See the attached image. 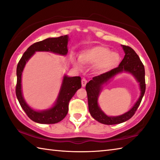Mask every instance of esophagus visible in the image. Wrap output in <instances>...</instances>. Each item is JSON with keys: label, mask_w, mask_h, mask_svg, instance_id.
Listing matches in <instances>:
<instances>
[{"label": "esophagus", "mask_w": 160, "mask_h": 160, "mask_svg": "<svg viewBox=\"0 0 160 160\" xmlns=\"http://www.w3.org/2000/svg\"><path fill=\"white\" fill-rule=\"evenodd\" d=\"M87 82H88V80H87L85 78H82V87H85Z\"/></svg>", "instance_id": "1"}]
</instances>
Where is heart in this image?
I'll use <instances>...</instances> for the list:
<instances>
[{"instance_id":"b5f03b06","label":"heart","mask_w":160,"mask_h":160,"mask_svg":"<svg viewBox=\"0 0 160 160\" xmlns=\"http://www.w3.org/2000/svg\"><path fill=\"white\" fill-rule=\"evenodd\" d=\"M120 60L119 54L111 52L109 48L97 46L84 50L80 53L79 59L74 60V64L78 68H82V63L95 64L94 69L97 72H104L116 66Z\"/></svg>"}]
</instances>
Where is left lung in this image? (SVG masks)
<instances>
[{"label": "left lung", "instance_id": "left-lung-1", "mask_svg": "<svg viewBox=\"0 0 160 160\" xmlns=\"http://www.w3.org/2000/svg\"><path fill=\"white\" fill-rule=\"evenodd\" d=\"M122 47L125 51V56L119 66L109 71L93 77L92 80L89 81L85 87L87 94H88L89 112L95 120L106 125H114V124L121 123L131 118L135 114L138 108L145 92L144 65L140 61L138 55L131 47L126 45H123ZM123 70L131 72L137 78L140 82L142 94L134 107L128 112L116 118H110L107 116L99 109L97 103V99L102 84L106 82L115 74Z\"/></svg>", "mask_w": 160, "mask_h": 160}]
</instances>
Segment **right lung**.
Masks as SVG:
<instances>
[{"instance_id":"1","label":"right lung","mask_w":160,"mask_h":160,"mask_svg":"<svg viewBox=\"0 0 160 160\" xmlns=\"http://www.w3.org/2000/svg\"><path fill=\"white\" fill-rule=\"evenodd\" d=\"M68 37L67 35H63L56 38H48L43 41L34 43L27 49L18 62L17 66V84L15 88L16 96L26 114L34 122L51 124L58 123L63 120L68 112L70 100L82 85L80 77L64 76L56 104L51 109L40 112L31 109L26 104L22 94L21 77L26 62L35 53V51H50L61 55H66L68 53Z\"/></svg>"}]
</instances>
